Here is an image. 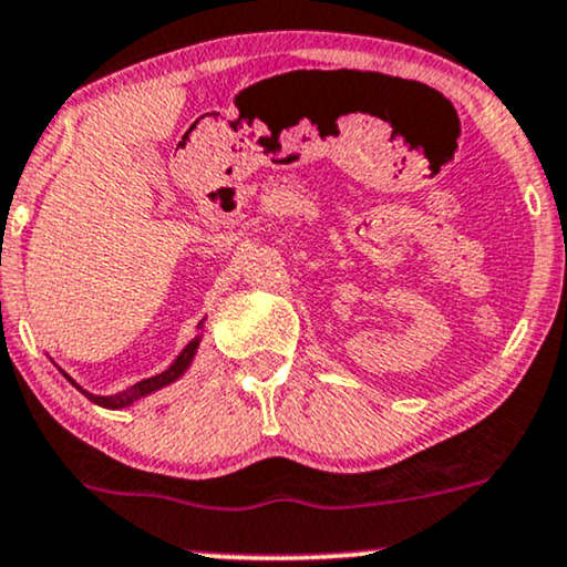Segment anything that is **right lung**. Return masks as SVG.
<instances>
[{
    "instance_id": "right-lung-1",
    "label": "right lung",
    "mask_w": 567,
    "mask_h": 567,
    "mask_svg": "<svg viewBox=\"0 0 567 567\" xmlns=\"http://www.w3.org/2000/svg\"><path fill=\"white\" fill-rule=\"evenodd\" d=\"M197 346H200V338H195V340H189L187 346H184V351L179 353V357H176V361L172 367H168L166 372H161V374H155V378H147V380H140V383H134L132 388H126V391H121V393H115V395H94V393H89V391H84V388H79L76 383H73L71 378H65L71 380L73 385L79 388L81 393L86 395L89 401H94V404H100V406H105V409H124V406H128V404H134V401H140L142 395H147V393H153V391H161V388H166V385H172L174 380H179L184 372H187V367L193 364V359H195V351H197Z\"/></svg>"
}]
</instances>
